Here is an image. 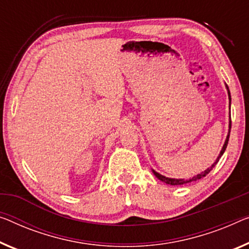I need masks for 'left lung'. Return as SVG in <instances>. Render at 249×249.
Returning <instances> with one entry per match:
<instances>
[{
	"label": "left lung",
	"mask_w": 249,
	"mask_h": 249,
	"mask_svg": "<svg viewBox=\"0 0 249 249\" xmlns=\"http://www.w3.org/2000/svg\"><path fill=\"white\" fill-rule=\"evenodd\" d=\"M226 87H227V90H228V97H229V101H231V91H229V88H228L227 85H226ZM231 121H229V131H228V135H227V139H226V141H225L224 146H222V148H221L220 154L218 155L217 160L214 161L213 164H211L210 168H208L207 170H205V171H202L201 173L196 174V176L190 178V179H171V178H166V177H164V176H162V174H160V173L155 172L154 170H152V171H153V173H154V176L157 177L159 180L163 181V182H165L166 184H171V185H181V184H185V183H189V182H194V181L200 180V179H201V178L206 177L207 174L209 173V172L211 171V170H213V169L214 168V166H216V164L218 163V161H219V159L221 158V155L224 154V152L226 151V147H227V144H228V141H229V135H231Z\"/></svg>",
	"instance_id": "8db88e82"
}]
</instances>
